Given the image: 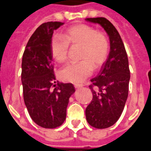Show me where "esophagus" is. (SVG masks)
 I'll return each instance as SVG.
<instances>
[{"label":"esophagus","mask_w":151,"mask_h":151,"mask_svg":"<svg viewBox=\"0 0 151 151\" xmlns=\"http://www.w3.org/2000/svg\"><path fill=\"white\" fill-rule=\"evenodd\" d=\"M74 86H75V88H81L82 87V86H84V84H74Z\"/></svg>","instance_id":"34e87169"}]
</instances>
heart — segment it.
Segmentation results:
<instances>
[{
    "mask_svg": "<svg viewBox=\"0 0 151 151\" xmlns=\"http://www.w3.org/2000/svg\"><path fill=\"white\" fill-rule=\"evenodd\" d=\"M63 36L55 35L50 40V51L58 63L67 60L71 46H81L78 63L67 64L61 70L63 80L79 83L88 77L95 68H100L105 63L110 52V41L107 36L98 32L93 27L79 23L69 27L64 31Z\"/></svg>",
    "mask_w": 151,
    "mask_h": 151,
    "instance_id": "heart-1",
    "label": "heart"
}]
</instances>
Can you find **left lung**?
<instances>
[{
  "label": "left lung",
  "mask_w": 151,
  "mask_h": 151,
  "mask_svg": "<svg viewBox=\"0 0 151 151\" xmlns=\"http://www.w3.org/2000/svg\"><path fill=\"white\" fill-rule=\"evenodd\" d=\"M87 21L99 23L107 32L111 51L98 76L88 86L93 99L85 115L88 123L96 129H106L120 117L129 94L130 70L124 45L115 26L105 18H88Z\"/></svg>",
  "instance_id": "8db88e82"
}]
</instances>
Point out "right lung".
Segmentation results:
<instances>
[{"mask_svg": "<svg viewBox=\"0 0 151 151\" xmlns=\"http://www.w3.org/2000/svg\"><path fill=\"white\" fill-rule=\"evenodd\" d=\"M63 22L42 23L27 44L22 60L23 99L31 118L45 129L63 124L69 98L75 92L71 83L55 81L50 40L53 30Z\"/></svg>", "mask_w": 151, "mask_h": 151, "instance_id": "1", "label": "right lung"}]
</instances>
